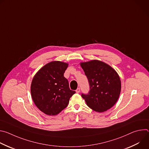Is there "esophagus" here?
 I'll return each instance as SVG.
<instances>
[{
  "instance_id": "34e87169",
  "label": "esophagus",
  "mask_w": 149,
  "mask_h": 149,
  "mask_svg": "<svg viewBox=\"0 0 149 149\" xmlns=\"http://www.w3.org/2000/svg\"><path fill=\"white\" fill-rule=\"evenodd\" d=\"M80 92V88H78L77 90H76V93H79Z\"/></svg>"
}]
</instances>
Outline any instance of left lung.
<instances>
[{
	"label": "left lung",
	"mask_w": 149,
	"mask_h": 149,
	"mask_svg": "<svg viewBox=\"0 0 149 149\" xmlns=\"http://www.w3.org/2000/svg\"><path fill=\"white\" fill-rule=\"evenodd\" d=\"M80 65L90 85L88 94H81L87 105L99 113L111 109L117 101L121 92V81L117 72L98 60L81 62Z\"/></svg>",
	"instance_id": "8db88e82"
}]
</instances>
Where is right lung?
I'll return each mask as SVG.
<instances>
[{
  "mask_svg": "<svg viewBox=\"0 0 149 149\" xmlns=\"http://www.w3.org/2000/svg\"><path fill=\"white\" fill-rule=\"evenodd\" d=\"M68 64L52 61L41 68L33 78L31 91L36 107L45 114L55 116L65 109L75 91L71 90L63 77Z\"/></svg>",
  "mask_w": 149,
  "mask_h": 149,
  "instance_id": "right-lung-1",
  "label": "right lung"
}]
</instances>
